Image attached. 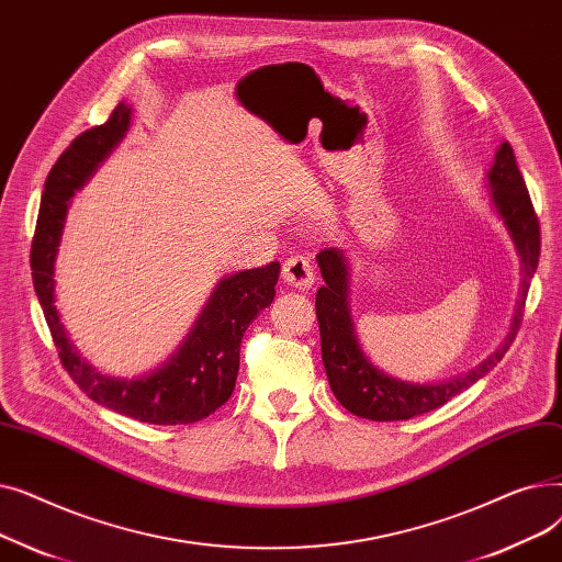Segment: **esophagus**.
Listing matches in <instances>:
<instances>
[{
	"label": "esophagus",
	"instance_id": "34e87169",
	"mask_svg": "<svg viewBox=\"0 0 562 562\" xmlns=\"http://www.w3.org/2000/svg\"><path fill=\"white\" fill-rule=\"evenodd\" d=\"M282 278L291 286L310 289L314 284V266H312V261L307 257L293 255L282 266Z\"/></svg>",
	"mask_w": 562,
	"mask_h": 562
}]
</instances>
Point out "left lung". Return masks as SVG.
<instances>
[{"label":"left lung","instance_id":"left-lung-1","mask_svg":"<svg viewBox=\"0 0 562 562\" xmlns=\"http://www.w3.org/2000/svg\"><path fill=\"white\" fill-rule=\"evenodd\" d=\"M492 184V202L498 216L510 229L513 241L521 257V299L517 305V314L513 321V333L506 344L501 346L492 358H487L481 367L471 369L469 373L453 378L449 382H437V385H412L396 378H390L378 371L367 358L352 333V321L348 310V273L346 259L337 248H323L316 259L321 266V276L326 280L316 291V318L321 330V358L326 367L330 390L337 401L362 419L371 422H403L426 415L449 403L453 396L464 392L467 387L481 380L501 358L517 337V330L524 321V307L530 278H533L540 261V221L530 202L524 177L519 172L513 145L506 140L501 143L496 161L490 170Z\"/></svg>","mask_w":562,"mask_h":562}]
</instances>
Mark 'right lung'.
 <instances>
[{
  "label": "right lung",
  "instance_id": "right-lung-1",
  "mask_svg": "<svg viewBox=\"0 0 562 562\" xmlns=\"http://www.w3.org/2000/svg\"><path fill=\"white\" fill-rule=\"evenodd\" d=\"M127 127L130 106L121 102L104 125L81 132L52 166L32 241L34 289L58 350V360L88 398L143 424H195L210 417L232 396L239 373L244 333L250 321L273 303L280 263L271 261L263 269L241 271L223 280L177 356L150 375L117 380L86 364L68 341L54 307V257L61 239L68 200L111 153V147L123 138Z\"/></svg>",
  "mask_w": 562,
  "mask_h": 562
}]
</instances>
